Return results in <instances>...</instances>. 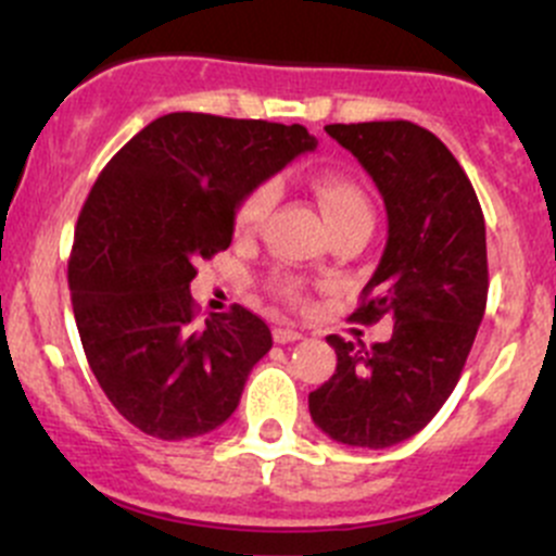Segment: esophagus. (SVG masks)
I'll return each mask as SVG.
<instances>
[{
	"mask_svg": "<svg viewBox=\"0 0 556 556\" xmlns=\"http://www.w3.org/2000/svg\"><path fill=\"white\" fill-rule=\"evenodd\" d=\"M304 339V333H301L299 328H290V325H279V328H274V341L277 344H290V341H299Z\"/></svg>",
	"mask_w": 556,
	"mask_h": 556,
	"instance_id": "1",
	"label": "esophagus"
}]
</instances>
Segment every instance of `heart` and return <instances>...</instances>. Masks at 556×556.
<instances>
[{
	"mask_svg": "<svg viewBox=\"0 0 556 556\" xmlns=\"http://www.w3.org/2000/svg\"><path fill=\"white\" fill-rule=\"evenodd\" d=\"M314 193H317V201L323 206V215L328 220L330 231L352 226V223L371 220V201H368L366 190L355 179L346 177V174H319V177H314ZM274 199H277L274 185L263 182L239 201L237 215H233V228H237L239 237H250V233L261 228V223L271 212ZM277 293L288 301H301V285L293 282V279H279Z\"/></svg>",
	"mask_w": 556,
	"mask_h": 556,
	"instance_id": "obj_1",
	"label": "heart"
}]
</instances>
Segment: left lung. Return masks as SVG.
I'll return each instance as SVG.
<instances>
[{
    "mask_svg": "<svg viewBox=\"0 0 556 556\" xmlns=\"http://www.w3.org/2000/svg\"><path fill=\"white\" fill-rule=\"evenodd\" d=\"M325 131L371 174L387 206V244L355 323L392 317V336L352 344L328 336L336 374L309 392L314 425L357 450L412 439L463 374L486 306V231L463 166L408 121L333 123Z\"/></svg>",
    "mask_w": 556,
    "mask_h": 556,
    "instance_id": "left-lung-1",
    "label": "left lung"
}]
</instances>
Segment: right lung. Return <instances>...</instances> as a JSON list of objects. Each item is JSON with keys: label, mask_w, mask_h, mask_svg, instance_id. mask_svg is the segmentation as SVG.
I'll return each instance as SVG.
<instances>
[{"label": "right lung", "mask_w": 556, "mask_h": 556, "mask_svg": "<svg viewBox=\"0 0 556 556\" xmlns=\"http://www.w3.org/2000/svg\"><path fill=\"white\" fill-rule=\"evenodd\" d=\"M314 148L299 123L172 112L93 182L70 255L72 309L99 387L142 433L199 439L237 412L271 330L239 304L195 325V263L228 250L252 188Z\"/></svg>", "instance_id": "add662e5"}]
</instances>
